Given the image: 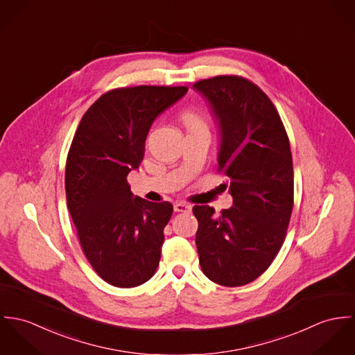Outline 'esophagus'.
<instances>
[{"instance_id": "1", "label": "esophagus", "mask_w": 355, "mask_h": 355, "mask_svg": "<svg viewBox=\"0 0 355 355\" xmlns=\"http://www.w3.org/2000/svg\"><path fill=\"white\" fill-rule=\"evenodd\" d=\"M174 211L175 212H191L192 211V205L188 204V202H184V201L175 202L174 204Z\"/></svg>"}]
</instances>
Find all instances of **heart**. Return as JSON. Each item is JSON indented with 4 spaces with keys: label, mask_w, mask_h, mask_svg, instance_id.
<instances>
[{
    "label": "heart",
    "mask_w": 355,
    "mask_h": 355,
    "mask_svg": "<svg viewBox=\"0 0 355 355\" xmlns=\"http://www.w3.org/2000/svg\"><path fill=\"white\" fill-rule=\"evenodd\" d=\"M184 122L188 128H192V126H198V125H205L202 119L197 114L196 112L193 110H188L184 113Z\"/></svg>",
    "instance_id": "b5f03b06"
}]
</instances>
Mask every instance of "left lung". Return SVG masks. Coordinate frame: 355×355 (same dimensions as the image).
Segmentation results:
<instances>
[{
	"label": "left lung",
	"instance_id": "left-lung-1",
	"mask_svg": "<svg viewBox=\"0 0 355 355\" xmlns=\"http://www.w3.org/2000/svg\"><path fill=\"white\" fill-rule=\"evenodd\" d=\"M220 132L218 171L229 177L233 207L219 215L195 205L198 261L209 280L236 287L267 271L294 205L288 136L271 99L250 80L223 75L193 84Z\"/></svg>",
	"mask_w": 355,
	"mask_h": 355
}]
</instances>
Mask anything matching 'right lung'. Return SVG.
I'll use <instances>...</instances> for the list:
<instances>
[{"label":"right lung","mask_w":355,"mask_h":355,"mask_svg":"<svg viewBox=\"0 0 355 355\" xmlns=\"http://www.w3.org/2000/svg\"><path fill=\"white\" fill-rule=\"evenodd\" d=\"M188 87L137 85L103 94L85 112L65 167L68 209L95 272L116 287L150 280L173 205L133 196L128 174L144 158L148 130Z\"/></svg>","instance_id":"add662e5"}]
</instances>
